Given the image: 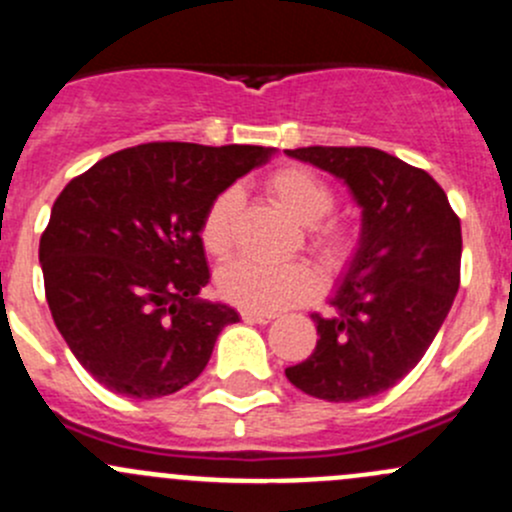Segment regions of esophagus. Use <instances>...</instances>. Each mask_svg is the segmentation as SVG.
I'll list each match as a JSON object with an SVG mask.
<instances>
[{
	"instance_id": "obj_1",
	"label": "esophagus",
	"mask_w": 512,
	"mask_h": 512,
	"mask_svg": "<svg viewBox=\"0 0 512 512\" xmlns=\"http://www.w3.org/2000/svg\"><path fill=\"white\" fill-rule=\"evenodd\" d=\"M242 319H245V322H250V324H267V322H272V319H275V314H270V312H250V309H242Z\"/></svg>"
}]
</instances>
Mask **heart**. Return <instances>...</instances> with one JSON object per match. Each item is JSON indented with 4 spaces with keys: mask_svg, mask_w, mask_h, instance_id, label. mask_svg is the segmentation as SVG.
<instances>
[{
    "mask_svg": "<svg viewBox=\"0 0 512 512\" xmlns=\"http://www.w3.org/2000/svg\"><path fill=\"white\" fill-rule=\"evenodd\" d=\"M265 190L275 203L292 215L297 223L307 225L314 252L327 265H339L352 250V230L329 220L334 210V190L317 173L299 165L275 170L265 178ZM240 193L227 188L210 200L200 223V240L215 257L230 255L235 247L237 220H240ZM317 275L307 265H270V262L240 257L223 267L218 275L220 294L230 304L250 312H280L294 307L317 292Z\"/></svg>",
    "mask_w": 512,
    "mask_h": 512,
    "instance_id": "heart-1",
    "label": "heart"
}]
</instances>
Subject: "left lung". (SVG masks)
I'll use <instances>...</instances> for the list:
<instances>
[{
  "label": "left lung",
  "instance_id": "1",
  "mask_svg": "<svg viewBox=\"0 0 512 512\" xmlns=\"http://www.w3.org/2000/svg\"><path fill=\"white\" fill-rule=\"evenodd\" d=\"M342 180L361 208L359 247L312 314L317 347L287 379L324 401H361L404 379L436 339L461 285V220L441 185L379 148L287 151Z\"/></svg>",
  "mask_w": 512,
  "mask_h": 512
}]
</instances>
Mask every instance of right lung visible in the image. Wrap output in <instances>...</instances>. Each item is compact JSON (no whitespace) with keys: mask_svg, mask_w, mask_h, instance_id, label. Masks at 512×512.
Here are the masks:
<instances>
[{"mask_svg":"<svg viewBox=\"0 0 512 512\" xmlns=\"http://www.w3.org/2000/svg\"><path fill=\"white\" fill-rule=\"evenodd\" d=\"M275 148L143 143L71 180L39 242L46 302L79 364L116 394L158 399L208 366L240 314L198 299L210 282V200Z\"/></svg>","mask_w":512,"mask_h":512,"instance_id":"1","label":"right lung"}]
</instances>
